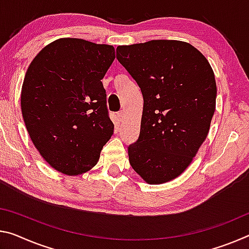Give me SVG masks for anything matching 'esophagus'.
Returning a JSON list of instances; mask_svg holds the SVG:
<instances>
[{
    "label": "esophagus",
    "mask_w": 249,
    "mask_h": 249,
    "mask_svg": "<svg viewBox=\"0 0 249 249\" xmlns=\"http://www.w3.org/2000/svg\"><path fill=\"white\" fill-rule=\"evenodd\" d=\"M117 117H118V121H120V122L124 120V112H123V110H121V112L117 113Z\"/></svg>",
    "instance_id": "obj_1"
}]
</instances>
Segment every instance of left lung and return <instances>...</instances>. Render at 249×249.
<instances>
[{
	"label": "left lung",
	"instance_id": "left-lung-1",
	"mask_svg": "<svg viewBox=\"0 0 249 249\" xmlns=\"http://www.w3.org/2000/svg\"><path fill=\"white\" fill-rule=\"evenodd\" d=\"M116 58L144 100L139 140L128 146L129 164L148 184L174 179L210 131L217 94L210 63L194 46L174 39L118 46Z\"/></svg>",
	"mask_w": 249,
	"mask_h": 249
}]
</instances>
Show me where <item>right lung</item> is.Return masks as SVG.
Instances as JSON below:
<instances>
[{"label": "right lung", "mask_w": 249, "mask_h": 249, "mask_svg": "<svg viewBox=\"0 0 249 249\" xmlns=\"http://www.w3.org/2000/svg\"><path fill=\"white\" fill-rule=\"evenodd\" d=\"M114 58L110 45L60 38L27 69L23 120L43 159L63 174L78 175L95 166L113 135L102 78Z\"/></svg>", "instance_id": "obj_1"}]
</instances>
